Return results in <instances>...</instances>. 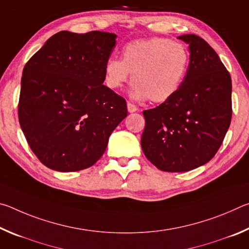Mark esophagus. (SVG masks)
Here are the masks:
<instances>
[{
    "label": "esophagus",
    "mask_w": 249,
    "mask_h": 249,
    "mask_svg": "<svg viewBox=\"0 0 249 249\" xmlns=\"http://www.w3.org/2000/svg\"><path fill=\"white\" fill-rule=\"evenodd\" d=\"M127 109H128L129 113H134V112H136L138 108H137L136 105H134V104L128 102V103H127Z\"/></svg>",
    "instance_id": "1"
}]
</instances>
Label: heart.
<instances>
[{
    "label": "heart",
    "instance_id": "heart-1",
    "mask_svg": "<svg viewBox=\"0 0 249 249\" xmlns=\"http://www.w3.org/2000/svg\"><path fill=\"white\" fill-rule=\"evenodd\" d=\"M190 54L185 46L163 37L137 39L122 49V59L108 58L104 65V83L117 90L132 73L130 95L153 103L170 100L187 75Z\"/></svg>",
    "mask_w": 249,
    "mask_h": 249
}]
</instances>
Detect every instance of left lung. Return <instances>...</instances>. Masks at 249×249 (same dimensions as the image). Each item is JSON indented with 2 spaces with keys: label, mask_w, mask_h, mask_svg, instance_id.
<instances>
[{
  "label": "left lung",
  "mask_w": 249,
  "mask_h": 249,
  "mask_svg": "<svg viewBox=\"0 0 249 249\" xmlns=\"http://www.w3.org/2000/svg\"><path fill=\"white\" fill-rule=\"evenodd\" d=\"M189 45L190 64L170 100L142 112V149L158 169L189 171L209 162L231 119V80L214 49L201 37H178Z\"/></svg>",
  "instance_id": "left-lung-1"
}]
</instances>
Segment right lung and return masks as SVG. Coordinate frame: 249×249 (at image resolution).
I'll return each mask as SVG.
<instances>
[{
    "label": "right lung",
    "instance_id": "right-lung-1",
    "mask_svg": "<svg viewBox=\"0 0 249 249\" xmlns=\"http://www.w3.org/2000/svg\"><path fill=\"white\" fill-rule=\"evenodd\" d=\"M116 35L59 32L25 65L18 121L29 147L50 169H87L127 116L126 101L105 87Z\"/></svg>",
    "mask_w": 249,
    "mask_h": 249
}]
</instances>
